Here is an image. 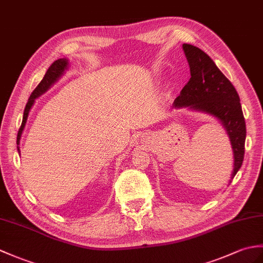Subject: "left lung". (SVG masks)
<instances>
[{
    "instance_id": "left-lung-1",
    "label": "left lung",
    "mask_w": 263,
    "mask_h": 263,
    "mask_svg": "<svg viewBox=\"0 0 263 263\" xmlns=\"http://www.w3.org/2000/svg\"><path fill=\"white\" fill-rule=\"evenodd\" d=\"M182 49L188 60L192 77L175 100L174 107H189L211 114L222 122L233 149V179L242 166L247 137L246 120L239 94L209 54L193 45L184 44Z\"/></svg>"
}]
</instances>
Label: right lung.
Listing matches in <instances>:
<instances>
[{
    "label": "right lung",
    "instance_id": "obj_1",
    "mask_svg": "<svg viewBox=\"0 0 263 263\" xmlns=\"http://www.w3.org/2000/svg\"><path fill=\"white\" fill-rule=\"evenodd\" d=\"M67 67H68V59H66V58L58 59V60H56V62H53L50 65V67H49V68H48L45 77L42 78V81L39 83L38 86L34 88V90L31 93V95H30L27 105H26V107H24L22 123H21V126H20V129H19V132H17V137H16V143L17 144L20 143L21 134H22V131L24 129V125H26V122H27V119H28L30 108L32 107L33 103H34V100L38 99L40 95L46 93V91L49 88H50L54 83L58 81L59 77L62 76L64 74V71L67 69ZM17 151L20 152L19 146H17Z\"/></svg>",
    "mask_w": 263,
    "mask_h": 263
}]
</instances>
